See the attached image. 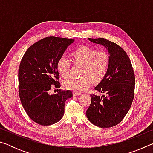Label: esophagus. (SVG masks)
<instances>
[{"instance_id":"obj_1","label":"esophagus","mask_w":153,"mask_h":153,"mask_svg":"<svg viewBox=\"0 0 153 153\" xmlns=\"http://www.w3.org/2000/svg\"><path fill=\"white\" fill-rule=\"evenodd\" d=\"M73 95L74 96V97H76V96H79V95H81V93L79 92H73Z\"/></svg>"}]
</instances>
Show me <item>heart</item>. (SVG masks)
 Returning a JSON list of instances; mask_svg holds the SVG:
<instances>
[{
    "mask_svg": "<svg viewBox=\"0 0 153 153\" xmlns=\"http://www.w3.org/2000/svg\"><path fill=\"white\" fill-rule=\"evenodd\" d=\"M72 59L75 64L82 65L79 78H69L63 82L65 88L81 92L88 88L93 81L99 82L107 74L109 66V56L104 51H97L87 46H79L72 52ZM70 61L65 56H61L56 63V69L63 77L68 76Z\"/></svg>",
    "mask_w": 153,
    "mask_h": 153,
    "instance_id": "1",
    "label": "heart"
}]
</instances>
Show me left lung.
Wrapping results in <instances>:
<instances>
[{"label": "left lung", "instance_id": "left-lung-1", "mask_svg": "<svg viewBox=\"0 0 153 153\" xmlns=\"http://www.w3.org/2000/svg\"><path fill=\"white\" fill-rule=\"evenodd\" d=\"M104 46L109 54L107 74L94 88L105 95L91 94L86 116L92 124L102 128L120 123L131 107L134 97L135 75L126 51L115 42L105 38H88Z\"/></svg>", "mask_w": 153, "mask_h": 153}]
</instances>
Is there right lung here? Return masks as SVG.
I'll list each match as a JSON object with an SVG mask.
<instances>
[{
    "label": "right lung",
    "mask_w": 153,
    "mask_h": 153,
    "mask_svg": "<svg viewBox=\"0 0 153 153\" xmlns=\"http://www.w3.org/2000/svg\"><path fill=\"white\" fill-rule=\"evenodd\" d=\"M74 40L55 36L33 44L21 61L18 80L21 102L31 120L42 126L54 124L63 117L65 103L73 97L71 90L49 94L52 87L60 88L56 63Z\"/></svg>",
    "instance_id": "1"
}]
</instances>
